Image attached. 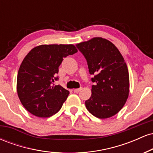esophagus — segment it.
I'll return each instance as SVG.
<instances>
[{
	"mask_svg": "<svg viewBox=\"0 0 153 153\" xmlns=\"http://www.w3.org/2000/svg\"><path fill=\"white\" fill-rule=\"evenodd\" d=\"M80 90H81V88H76V89H74V92L76 93V94H78V93H79L80 91Z\"/></svg>",
	"mask_w": 153,
	"mask_h": 153,
	"instance_id": "esophagus-1",
	"label": "esophagus"
}]
</instances>
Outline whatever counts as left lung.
<instances>
[{"label":"left lung","instance_id":"1","mask_svg":"<svg viewBox=\"0 0 153 153\" xmlns=\"http://www.w3.org/2000/svg\"><path fill=\"white\" fill-rule=\"evenodd\" d=\"M87 61L94 82L88 111L99 119L109 118L122 108L129 96L128 68L118 49L106 39L95 37L76 45Z\"/></svg>","mask_w":153,"mask_h":153}]
</instances>
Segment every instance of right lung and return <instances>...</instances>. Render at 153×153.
<instances>
[{
  "label": "right lung",
  "mask_w": 153,
  "mask_h": 153,
  "mask_svg": "<svg viewBox=\"0 0 153 153\" xmlns=\"http://www.w3.org/2000/svg\"><path fill=\"white\" fill-rule=\"evenodd\" d=\"M73 45H45L32 49L22 62L17 93L24 108L39 117H50L60 110L70 92L55 85L63 59L76 53Z\"/></svg>",
  "instance_id": "1"
}]
</instances>
